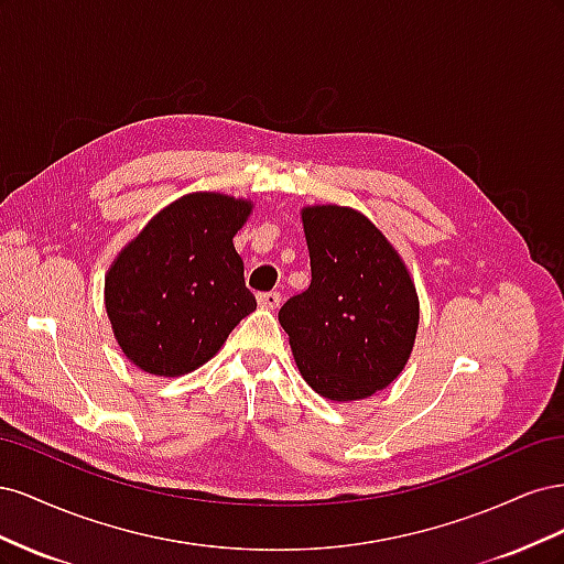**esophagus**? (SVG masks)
<instances>
[{
  "mask_svg": "<svg viewBox=\"0 0 564 564\" xmlns=\"http://www.w3.org/2000/svg\"><path fill=\"white\" fill-rule=\"evenodd\" d=\"M280 303H282V296H280V292H263V294H259V305H261V308L275 311Z\"/></svg>",
  "mask_w": 564,
  "mask_h": 564,
  "instance_id": "esophagus-1",
  "label": "esophagus"
}]
</instances>
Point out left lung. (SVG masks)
I'll use <instances>...</instances> for the list:
<instances>
[{"instance_id": "left-lung-1", "label": "left lung", "mask_w": 564, "mask_h": 564, "mask_svg": "<svg viewBox=\"0 0 564 564\" xmlns=\"http://www.w3.org/2000/svg\"><path fill=\"white\" fill-rule=\"evenodd\" d=\"M313 280L280 324L299 371L322 398L365 400L398 379L419 327L412 278L383 232L348 207L303 209Z\"/></svg>"}]
</instances>
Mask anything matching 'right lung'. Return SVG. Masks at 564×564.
<instances>
[{"mask_svg":"<svg viewBox=\"0 0 564 564\" xmlns=\"http://www.w3.org/2000/svg\"><path fill=\"white\" fill-rule=\"evenodd\" d=\"M249 212L245 199L185 195L117 256L106 278V311L135 367L155 377L193 371L256 311L232 247Z\"/></svg>","mask_w":564,"mask_h":564,"instance_id":"add662e5","label":"right lung"}]
</instances>
